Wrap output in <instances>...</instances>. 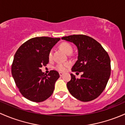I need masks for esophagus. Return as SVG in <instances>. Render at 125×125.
I'll list each match as a JSON object with an SVG mask.
<instances>
[{
  "mask_svg": "<svg viewBox=\"0 0 125 125\" xmlns=\"http://www.w3.org/2000/svg\"><path fill=\"white\" fill-rule=\"evenodd\" d=\"M59 75H60V77H62V76L63 75V73H62V72H59Z\"/></svg>",
  "mask_w": 125,
  "mask_h": 125,
  "instance_id": "obj_1",
  "label": "esophagus"
}]
</instances>
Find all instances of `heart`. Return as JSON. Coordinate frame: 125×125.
Segmentation results:
<instances>
[{"mask_svg": "<svg viewBox=\"0 0 125 125\" xmlns=\"http://www.w3.org/2000/svg\"><path fill=\"white\" fill-rule=\"evenodd\" d=\"M60 49L62 50L64 52H66V54H70L73 52V47L69 43L63 42H62L59 45ZM48 59L50 60L52 59V51L51 50L48 54ZM71 66V63L69 62H65V63H59L55 66V69L56 70L59 71L60 72H64L68 68H69Z\"/></svg>", "mask_w": 125, "mask_h": 125, "instance_id": "obj_1", "label": "heart"}]
</instances>
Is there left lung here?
<instances>
[{
  "instance_id": "1",
  "label": "left lung",
  "mask_w": 125,
  "mask_h": 125,
  "mask_svg": "<svg viewBox=\"0 0 125 125\" xmlns=\"http://www.w3.org/2000/svg\"><path fill=\"white\" fill-rule=\"evenodd\" d=\"M62 39L73 42L77 47L78 60L72 71L83 73L80 78L71 74V80L67 83L68 90L83 102L94 100L104 91L111 74L108 54L98 41L87 35H73Z\"/></svg>"
}]
</instances>
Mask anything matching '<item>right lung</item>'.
Returning a JSON list of instances; mask_svg holds the SVG:
<instances>
[{
    "mask_svg": "<svg viewBox=\"0 0 125 125\" xmlns=\"http://www.w3.org/2000/svg\"><path fill=\"white\" fill-rule=\"evenodd\" d=\"M60 38L36 37L29 39L18 48L11 66L15 84L22 95L35 102H42L52 94L55 82L60 77L52 70L48 75L41 69L49 62L48 54Z\"/></svg>",
    "mask_w": 125,
    "mask_h": 125,
    "instance_id": "1",
    "label": "right lung"
}]
</instances>
